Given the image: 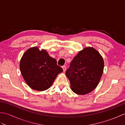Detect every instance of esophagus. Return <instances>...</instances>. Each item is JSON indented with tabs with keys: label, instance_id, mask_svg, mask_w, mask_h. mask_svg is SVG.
Segmentation results:
<instances>
[{
	"label": "esophagus",
	"instance_id": "obj_1",
	"mask_svg": "<svg viewBox=\"0 0 125 125\" xmlns=\"http://www.w3.org/2000/svg\"><path fill=\"white\" fill-rule=\"evenodd\" d=\"M62 69H63V71H65V70H66V67L65 65H63V66H62Z\"/></svg>",
	"mask_w": 125,
	"mask_h": 125
}]
</instances>
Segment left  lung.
Instances as JSON below:
<instances>
[{
	"instance_id": "left-lung-1",
	"label": "left lung",
	"mask_w": 125,
	"mask_h": 125,
	"mask_svg": "<svg viewBox=\"0 0 125 125\" xmlns=\"http://www.w3.org/2000/svg\"><path fill=\"white\" fill-rule=\"evenodd\" d=\"M104 63L98 51L86 47L73 58L65 75L75 94H86L98 85L103 73Z\"/></svg>"
}]
</instances>
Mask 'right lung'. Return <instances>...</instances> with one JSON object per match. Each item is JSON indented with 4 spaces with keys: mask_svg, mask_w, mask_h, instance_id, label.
I'll list each match as a JSON object with an SVG mask.
<instances>
[{
    "mask_svg": "<svg viewBox=\"0 0 125 125\" xmlns=\"http://www.w3.org/2000/svg\"><path fill=\"white\" fill-rule=\"evenodd\" d=\"M20 69L26 83L37 91L49 89L62 68L57 64V61L45 50L38 47L28 49L21 59Z\"/></svg>",
    "mask_w": 125,
    "mask_h": 125,
    "instance_id": "right-lung-1",
    "label": "right lung"
}]
</instances>
